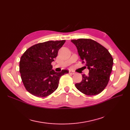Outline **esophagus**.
<instances>
[{
	"label": "esophagus",
	"mask_w": 130,
	"mask_h": 130,
	"mask_svg": "<svg viewBox=\"0 0 130 130\" xmlns=\"http://www.w3.org/2000/svg\"><path fill=\"white\" fill-rule=\"evenodd\" d=\"M69 73L70 74H72V75H74V74H75V73L74 71H73V70H69Z\"/></svg>",
	"instance_id": "obj_1"
}]
</instances>
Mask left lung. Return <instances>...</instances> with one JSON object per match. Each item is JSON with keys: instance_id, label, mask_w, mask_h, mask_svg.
I'll return each mask as SVG.
<instances>
[{"instance_id": "left-lung-1", "label": "left lung", "mask_w": 130, "mask_h": 130, "mask_svg": "<svg viewBox=\"0 0 130 130\" xmlns=\"http://www.w3.org/2000/svg\"><path fill=\"white\" fill-rule=\"evenodd\" d=\"M78 55L89 69L88 76L82 75V80L75 84L76 88L87 95L100 93L107 86L112 70L113 59L108 50L91 39L72 40Z\"/></svg>"}]
</instances>
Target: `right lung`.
<instances>
[{
  "instance_id": "1",
  "label": "right lung",
  "mask_w": 130,
  "mask_h": 130,
  "mask_svg": "<svg viewBox=\"0 0 130 130\" xmlns=\"http://www.w3.org/2000/svg\"><path fill=\"white\" fill-rule=\"evenodd\" d=\"M65 40L49 41L35 44L21 56L19 72L27 92L37 97L49 96L57 88L62 75L67 70L57 73L52 69V62L57 56Z\"/></svg>"
}]
</instances>
